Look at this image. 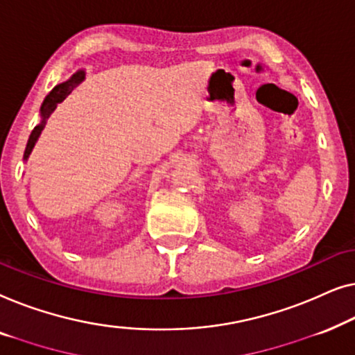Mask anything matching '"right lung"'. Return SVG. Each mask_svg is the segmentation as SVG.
Here are the masks:
<instances>
[{
  "label": "right lung",
  "mask_w": 355,
  "mask_h": 355,
  "mask_svg": "<svg viewBox=\"0 0 355 355\" xmlns=\"http://www.w3.org/2000/svg\"><path fill=\"white\" fill-rule=\"evenodd\" d=\"M83 80H85V71H77L71 78L66 80V82L56 85V87H54L51 92L48 93V96L44 98L42 107H40V117H42V121H40L38 125L32 130V133H30V137H28L26 153H24V161H27L30 154H32L35 144H37L38 138H40V135H42L44 125H46L48 117L51 116L54 109L58 107V104L62 103L64 99L67 98V94H71L73 92V88H77L78 85L83 82Z\"/></svg>",
  "instance_id": "right-lung-1"
}]
</instances>
